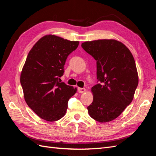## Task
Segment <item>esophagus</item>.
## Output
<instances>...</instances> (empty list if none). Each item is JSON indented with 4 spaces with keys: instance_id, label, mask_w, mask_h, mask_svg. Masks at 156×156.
Returning <instances> with one entry per match:
<instances>
[{
    "instance_id": "34e87169",
    "label": "esophagus",
    "mask_w": 156,
    "mask_h": 156,
    "mask_svg": "<svg viewBox=\"0 0 156 156\" xmlns=\"http://www.w3.org/2000/svg\"><path fill=\"white\" fill-rule=\"evenodd\" d=\"M77 90H78V92L79 93H83V92H84L86 91V89L84 88H79V87H78Z\"/></svg>"
}]
</instances>
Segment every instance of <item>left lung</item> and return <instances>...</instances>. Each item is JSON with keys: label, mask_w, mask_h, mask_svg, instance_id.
<instances>
[{"label": "left lung", "mask_w": 156, "mask_h": 156, "mask_svg": "<svg viewBox=\"0 0 156 156\" xmlns=\"http://www.w3.org/2000/svg\"><path fill=\"white\" fill-rule=\"evenodd\" d=\"M83 49L96 60L99 83L92 88L93 101L87 108L93 119L107 122L120 116L131 103L139 77L129 49L115 40L85 41Z\"/></svg>", "instance_id": "8db88e82"}]
</instances>
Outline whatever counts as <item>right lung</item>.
Masks as SVG:
<instances>
[{"label":"right lung","instance_id":"right-lung-1","mask_svg":"<svg viewBox=\"0 0 156 156\" xmlns=\"http://www.w3.org/2000/svg\"><path fill=\"white\" fill-rule=\"evenodd\" d=\"M79 42L55 35L45 36L29 53L20 82L26 103L41 119L58 120L65 115L68 102L77 88L61 82L68 55Z\"/></svg>","mask_w":156,"mask_h":156}]
</instances>
